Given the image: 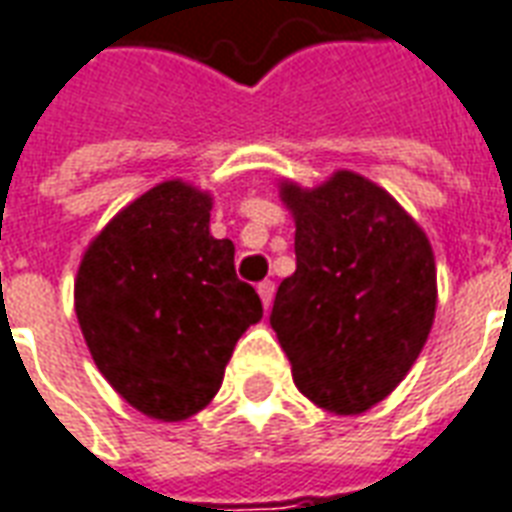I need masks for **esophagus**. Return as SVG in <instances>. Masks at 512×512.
<instances>
[{"label":"esophagus","mask_w":512,"mask_h":512,"mask_svg":"<svg viewBox=\"0 0 512 512\" xmlns=\"http://www.w3.org/2000/svg\"><path fill=\"white\" fill-rule=\"evenodd\" d=\"M257 296L263 301V307H271V301H274V282H260L257 285Z\"/></svg>","instance_id":"obj_1"}]
</instances>
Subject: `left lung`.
<instances>
[{
  "mask_svg": "<svg viewBox=\"0 0 512 512\" xmlns=\"http://www.w3.org/2000/svg\"><path fill=\"white\" fill-rule=\"evenodd\" d=\"M279 197L296 222V271L279 282L271 329L301 395L354 417L392 395L428 343L433 249L389 191L351 169L312 189L282 180Z\"/></svg>",
  "mask_w": 512,
  "mask_h": 512,
  "instance_id": "obj_1",
  "label": "left lung"
}]
</instances>
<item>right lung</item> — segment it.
Here are the masks:
<instances>
[{
	"mask_svg": "<svg viewBox=\"0 0 512 512\" xmlns=\"http://www.w3.org/2000/svg\"><path fill=\"white\" fill-rule=\"evenodd\" d=\"M211 191L172 178L115 213L87 244L73 307L95 367L128 406L189 419L219 392L238 337L263 318L211 235Z\"/></svg>",
	"mask_w": 512,
	"mask_h": 512,
	"instance_id": "obj_1",
	"label": "right lung"
}]
</instances>
